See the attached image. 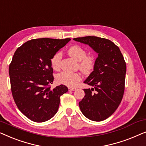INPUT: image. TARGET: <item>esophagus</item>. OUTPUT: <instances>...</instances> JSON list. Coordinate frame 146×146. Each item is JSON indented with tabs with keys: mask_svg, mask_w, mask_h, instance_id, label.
Segmentation results:
<instances>
[{
	"mask_svg": "<svg viewBox=\"0 0 146 146\" xmlns=\"http://www.w3.org/2000/svg\"><path fill=\"white\" fill-rule=\"evenodd\" d=\"M76 89V88H72V87H69L68 88V90L69 91H74Z\"/></svg>",
	"mask_w": 146,
	"mask_h": 146,
	"instance_id": "34e87169",
	"label": "esophagus"
}]
</instances>
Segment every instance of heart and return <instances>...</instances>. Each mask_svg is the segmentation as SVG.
Returning <instances> with one entry per match:
<instances>
[{"label": "heart", "mask_w": 146, "mask_h": 146, "mask_svg": "<svg viewBox=\"0 0 146 146\" xmlns=\"http://www.w3.org/2000/svg\"><path fill=\"white\" fill-rule=\"evenodd\" d=\"M68 53L72 58L78 61L79 69L84 73H90L93 70L95 66L96 58L93 55H86V50L79 45H74L68 50ZM62 54L60 52H58L51 58V65L54 70L60 68L61 60ZM56 80L58 83L68 86H75L82 80L80 73H69L63 72L56 75Z\"/></svg>", "instance_id": "obj_1"}]
</instances>
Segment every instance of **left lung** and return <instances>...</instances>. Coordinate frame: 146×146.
I'll use <instances>...</instances> for the list:
<instances>
[{"label": "left lung", "instance_id": "1", "mask_svg": "<svg viewBox=\"0 0 146 146\" xmlns=\"http://www.w3.org/2000/svg\"><path fill=\"white\" fill-rule=\"evenodd\" d=\"M74 40L88 44L98 54L94 71L84 81L94 88L84 89L85 96L79 102L80 108L90 120H104L122 100L126 64L118 46L108 39L88 36Z\"/></svg>", "mask_w": 146, "mask_h": 146}]
</instances>
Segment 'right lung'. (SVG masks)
<instances>
[{"instance_id": "right-lung-1", "label": "right lung", "mask_w": 146, "mask_h": 146, "mask_svg": "<svg viewBox=\"0 0 146 146\" xmlns=\"http://www.w3.org/2000/svg\"><path fill=\"white\" fill-rule=\"evenodd\" d=\"M70 38L33 39L15 51L9 65L13 97L19 110L35 122L51 119L58 109L64 85L50 88L54 80L51 58Z\"/></svg>"}]
</instances>
